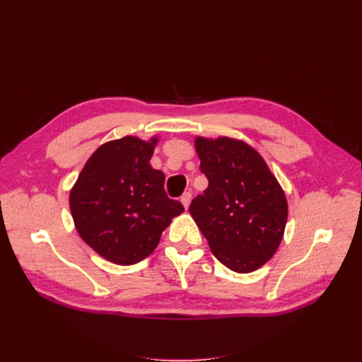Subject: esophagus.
<instances>
[{"label":"esophagus","instance_id":"1","mask_svg":"<svg viewBox=\"0 0 362 362\" xmlns=\"http://www.w3.org/2000/svg\"><path fill=\"white\" fill-rule=\"evenodd\" d=\"M190 201H192V193H190V192H185V193L181 196V204L184 205V208H189Z\"/></svg>","mask_w":362,"mask_h":362}]
</instances>
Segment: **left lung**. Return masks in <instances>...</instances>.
Returning <instances> with one entry per match:
<instances>
[{
    "label": "left lung",
    "instance_id": "8db88e82",
    "mask_svg": "<svg viewBox=\"0 0 362 362\" xmlns=\"http://www.w3.org/2000/svg\"><path fill=\"white\" fill-rule=\"evenodd\" d=\"M208 187L189 211L214 257L237 273L264 266L286 229V193L258 152L243 140L196 137Z\"/></svg>",
    "mask_w": 362,
    "mask_h": 362
}]
</instances>
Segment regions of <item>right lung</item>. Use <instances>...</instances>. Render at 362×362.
Here are the masks:
<instances>
[{"instance_id":"1","label":"right lung","mask_w":362,"mask_h":362,"mask_svg":"<svg viewBox=\"0 0 362 362\" xmlns=\"http://www.w3.org/2000/svg\"><path fill=\"white\" fill-rule=\"evenodd\" d=\"M158 144L127 136L107 141L84 164L69 194L76 231L96 254L120 266L152 254L181 202L164 192V173L152 169Z\"/></svg>"}]
</instances>
